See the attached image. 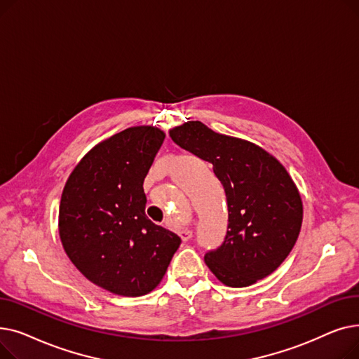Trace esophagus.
I'll use <instances>...</instances> for the list:
<instances>
[{"label": "esophagus", "instance_id": "obj_1", "mask_svg": "<svg viewBox=\"0 0 359 359\" xmlns=\"http://www.w3.org/2000/svg\"><path fill=\"white\" fill-rule=\"evenodd\" d=\"M179 236H180V238H182L183 241H187V240H189V238L192 237V231H191V230H182Z\"/></svg>", "mask_w": 359, "mask_h": 359}]
</instances>
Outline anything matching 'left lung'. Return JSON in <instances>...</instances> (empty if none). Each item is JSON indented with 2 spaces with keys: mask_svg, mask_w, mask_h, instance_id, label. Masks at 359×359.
<instances>
[{
  "mask_svg": "<svg viewBox=\"0 0 359 359\" xmlns=\"http://www.w3.org/2000/svg\"><path fill=\"white\" fill-rule=\"evenodd\" d=\"M170 138L212 164L227 199V233L221 246L205 253L206 266L233 288L271 275L292 250L303 222V203L284 165L260 147L199 121L172 129Z\"/></svg>",
  "mask_w": 359,
  "mask_h": 359,
  "instance_id": "obj_1",
  "label": "left lung"
}]
</instances>
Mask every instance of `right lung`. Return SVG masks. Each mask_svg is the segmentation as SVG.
<instances>
[{"mask_svg": "<svg viewBox=\"0 0 359 359\" xmlns=\"http://www.w3.org/2000/svg\"><path fill=\"white\" fill-rule=\"evenodd\" d=\"M164 138L153 126L128 128L94 147L64 187L62 246L88 280L113 294L153 291L182 243L145 215L142 184Z\"/></svg>", "mask_w": 359, "mask_h": 359, "instance_id": "add662e5", "label": "right lung"}]
</instances>
